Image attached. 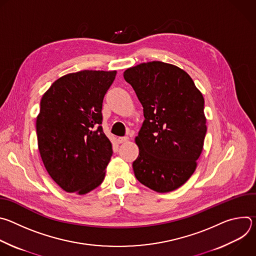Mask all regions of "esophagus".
Returning <instances> with one entry per match:
<instances>
[{
    "label": "esophagus",
    "instance_id": "34e87169",
    "mask_svg": "<svg viewBox=\"0 0 256 256\" xmlns=\"http://www.w3.org/2000/svg\"><path fill=\"white\" fill-rule=\"evenodd\" d=\"M128 136H120V138H118V144H122V142H128Z\"/></svg>",
    "mask_w": 256,
    "mask_h": 256
}]
</instances>
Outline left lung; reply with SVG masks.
<instances>
[{
    "label": "left lung",
    "instance_id": "8db88e82",
    "mask_svg": "<svg viewBox=\"0 0 256 256\" xmlns=\"http://www.w3.org/2000/svg\"><path fill=\"white\" fill-rule=\"evenodd\" d=\"M124 77L144 107L134 176L156 192L175 190L194 174L202 152L204 96L186 70L163 62L128 68Z\"/></svg>",
    "mask_w": 256,
    "mask_h": 256
}]
</instances>
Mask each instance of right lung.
Wrapping results in <instances>:
<instances>
[{
	"label": "right lung",
	"mask_w": 256,
	"mask_h": 256,
	"mask_svg": "<svg viewBox=\"0 0 256 256\" xmlns=\"http://www.w3.org/2000/svg\"><path fill=\"white\" fill-rule=\"evenodd\" d=\"M116 70H84L54 81L42 95L36 118L40 157L56 184L86 194L101 184L112 155L103 132L102 102Z\"/></svg>",
	"instance_id": "right-lung-1"
}]
</instances>
